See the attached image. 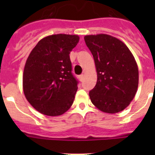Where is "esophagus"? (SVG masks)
<instances>
[{"label": "esophagus", "instance_id": "esophagus-1", "mask_svg": "<svg viewBox=\"0 0 155 155\" xmlns=\"http://www.w3.org/2000/svg\"><path fill=\"white\" fill-rule=\"evenodd\" d=\"M79 79H80V81H81V82H82V81L83 80V79H84V75L83 74L80 75V76H79Z\"/></svg>", "mask_w": 155, "mask_h": 155}]
</instances>
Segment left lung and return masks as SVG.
Here are the masks:
<instances>
[{
	"instance_id": "left-lung-1",
	"label": "left lung",
	"mask_w": 155,
	"mask_h": 155,
	"mask_svg": "<svg viewBox=\"0 0 155 155\" xmlns=\"http://www.w3.org/2000/svg\"><path fill=\"white\" fill-rule=\"evenodd\" d=\"M93 54L97 80L90 91L92 104L104 112L114 114L124 110L135 97L139 70L134 55L118 39L101 34L84 37Z\"/></svg>"
}]
</instances>
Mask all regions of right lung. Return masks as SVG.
<instances>
[{
    "instance_id": "1",
    "label": "right lung",
    "mask_w": 155,
    "mask_h": 155,
    "mask_svg": "<svg viewBox=\"0 0 155 155\" xmlns=\"http://www.w3.org/2000/svg\"><path fill=\"white\" fill-rule=\"evenodd\" d=\"M79 37L54 34L38 42L23 73V91L31 106L43 115L58 116L73 104L78 81L72 74L70 53Z\"/></svg>"
}]
</instances>
